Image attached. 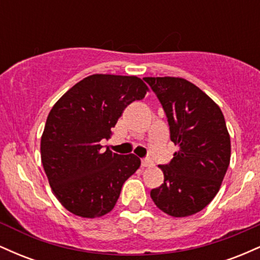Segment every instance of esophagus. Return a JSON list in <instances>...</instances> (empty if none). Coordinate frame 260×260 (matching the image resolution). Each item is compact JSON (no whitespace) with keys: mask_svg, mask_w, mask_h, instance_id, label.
<instances>
[{"mask_svg":"<svg viewBox=\"0 0 260 260\" xmlns=\"http://www.w3.org/2000/svg\"><path fill=\"white\" fill-rule=\"evenodd\" d=\"M153 165L150 159H142V168H148V166Z\"/></svg>","mask_w":260,"mask_h":260,"instance_id":"obj_1","label":"esophagus"}]
</instances>
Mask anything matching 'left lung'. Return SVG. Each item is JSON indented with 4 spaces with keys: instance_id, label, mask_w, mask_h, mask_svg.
Segmentation results:
<instances>
[{
    "instance_id": "obj_1",
    "label": "left lung",
    "mask_w": 260,
    "mask_h": 260,
    "mask_svg": "<svg viewBox=\"0 0 260 260\" xmlns=\"http://www.w3.org/2000/svg\"><path fill=\"white\" fill-rule=\"evenodd\" d=\"M162 105L170 138L178 147L160 165L164 183L151 189L157 208L174 217L193 215L219 192L231 157V142L220 107L183 78L145 77Z\"/></svg>"
}]
</instances>
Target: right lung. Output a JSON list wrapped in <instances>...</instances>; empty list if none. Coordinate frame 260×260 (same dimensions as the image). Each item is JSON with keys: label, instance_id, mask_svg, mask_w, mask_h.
<instances>
[{"label": "right lung", "instance_id": "add662e5", "mask_svg": "<svg viewBox=\"0 0 260 260\" xmlns=\"http://www.w3.org/2000/svg\"><path fill=\"white\" fill-rule=\"evenodd\" d=\"M147 91L138 77L92 74L53 105L41 137V162L53 194L74 215L92 219L110 213L124 182L139 169L136 155L103 151L100 142Z\"/></svg>", "mask_w": 260, "mask_h": 260}]
</instances>
